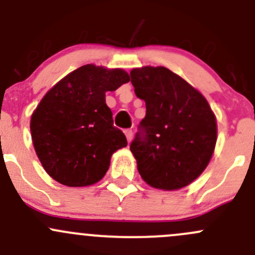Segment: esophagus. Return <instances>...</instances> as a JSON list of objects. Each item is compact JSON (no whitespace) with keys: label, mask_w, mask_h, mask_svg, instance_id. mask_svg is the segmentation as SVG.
I'll return each instance as SVG.
<instances>
[{"label":"esophagus","mask_w":255,"mask_h":255,"mask_svg":"<svg viewBox=\"0 0 255 255\" xmlns=\"http://www.w3.org/2000/svg\"><path fill=\"white\" fill-rule=\"evenodd\" d=\"M125 134H126V137H127L128 143H130V140H132V138H133V130L132 129H126Z\"/></svg>","instance_id":"esophagus-1"}]
</instances>
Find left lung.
Instances as JSON below:
<instances>
[{
    "label": "left lung",
    "mask_w": 255,
    "mask_h": 255,
    "mask_svg": "<svg viewBox=\"0 0 255 255\" xmlns=\"http://www.w3.org/2000/svg\"><path fill=\"white\" fill-rule=\"evenodd\" d=\"M145 117L130 143L144 181L155 189L177 190L206 169L217 140V123L196 89L164 66L130 71Z\"/></svg>",
    "instance_id": "1"
}]
</instances>
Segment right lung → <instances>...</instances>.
<instances>
[{
    "instance_id": "1",
    "label": "right lung",
    "mask_w": 255,
    "mask_h": 255,
    "mask_svg": "<svg viewBox=\"0 0 255 255\" xmlns=\"http://www.w3.org/2000/svg\"><path fill=\"white\" fill-rule=\"evenodd\" d=\"M129 81L122 69L81 66L47 92L30 118L35 153L45 171L66 186H89L110 168L112 154L127 145L113 126L106 91Z\"/></svg>"
}]
</instances>
